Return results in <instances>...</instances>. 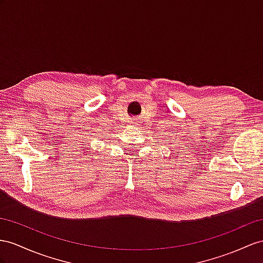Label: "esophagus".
Returning <instances> with one entry per match:
<instances>
[{"instance_id":"obj_1","label":"esophagus","mask_w":263,"mask_h":263,"mask_svg":"<svg viewBox=\"0 0 263 263\" xmlns=\"http://www.w3.org/2000/svg\"><path fill=\"white\" fill-rule=\"evenodd\" d=\"M130 125H132V126H138V125H140V123H139V120H138V119H133V120H131V121H130Z\"/></svg>"}]
</instances>
